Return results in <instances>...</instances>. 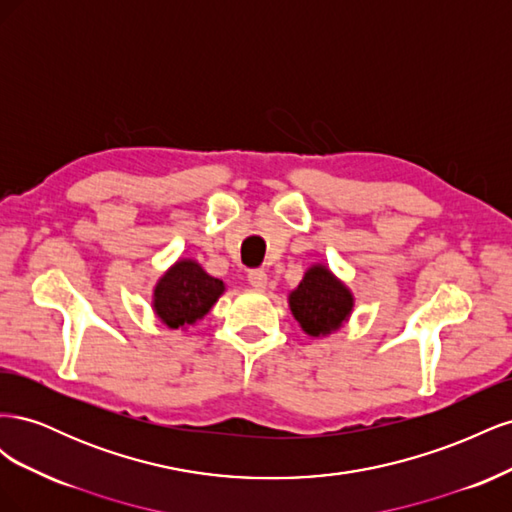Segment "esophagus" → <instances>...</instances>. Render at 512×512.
Returning a JSON list of instances; mask_svg holds the SVG:
<instances>
[{
  "mask_svg": "<svg viewBox=\"0 0 512 512\" xmlns=\"http://www.w3.org/2000/svg\"><path fill=\"white\" fill-rule=\"evenodd\" d=\"M247 282H250V286L254 290H265V286H267V273L262 271V269H254V271L247 273Z\"/></svg>",
  "mask_w": 512,
  "mask_h": 512,
  "instance_id": "obj_1",
  "label": "esophagus"
}]
</instances>
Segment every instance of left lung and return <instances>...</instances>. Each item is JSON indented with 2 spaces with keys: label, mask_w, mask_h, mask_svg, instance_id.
Segmentation results:
<instances>
[{
  "label": "left lung",
  "mask_w": 512,
  "mask_h": 512,
  "mask_svg": "<svg viewBox=\"0 0 512 512\" xmlns=\"http://www.w3.org/2000/svg\"><path fill=\"white\" fill-rule=\"evenodd\" d=\"M288 303L301 329L307 335L320 337L337 331L350 318L354 297L327 267L312 265L301 284L290 292Z\"/></svg>",
  "instance_id": "1"
}]
</instances>
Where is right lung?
I'll return each mask as SVG.
<instances>
[{
  "instance_id": "add662e5",
  "label": "right lung",
  "mask_w": 512,
  "mask_h": 512,
  "mask_svg": "<svg viewBox=\"0 0 512 512\" xmlns=\"http://www.w3.org/2000/svg\"><path fill=\"white\" fill-rule=\"evenodd\" d=\"M222 292V280L211 277L196 260L181 258L153 288V312L168 329L188 327L209 314Z\"/></svg>"
}]
</instances>
